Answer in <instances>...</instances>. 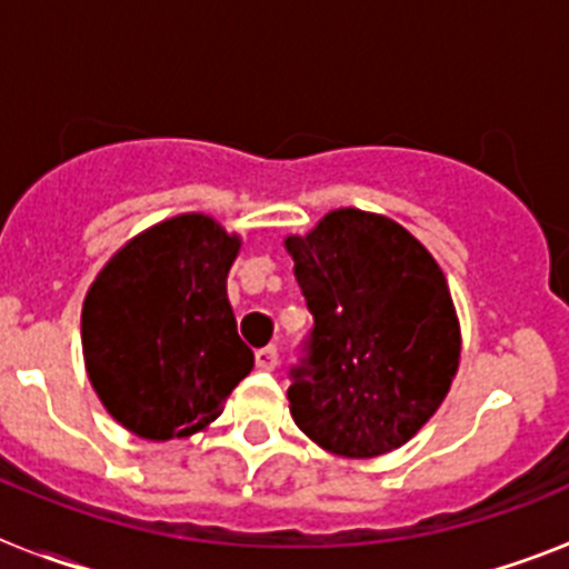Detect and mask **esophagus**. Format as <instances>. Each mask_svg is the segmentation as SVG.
I'll return each mask as SVG.
<instances>
[{
    "instance_id": "obj_1",
    "label": "esophagus",
    "mask_w": 569,
    "mask_h": 569,
    "mask_svg": "<svg viewBox=\"0 0 569 569\" xmlns=\"http://www.w3.org/2000/svg\"><path fill=\"white\" fill-rule=\"evenodd\" d=\"M276 365H279V350L273 345L256 350V367L259 370H276Z\"/></svg>"
}]
</instances>
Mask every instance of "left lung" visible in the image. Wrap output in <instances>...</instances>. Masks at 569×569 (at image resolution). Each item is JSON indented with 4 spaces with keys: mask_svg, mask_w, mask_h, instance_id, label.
<instances>
[{
    "mask_svg": "<svg viewBox=\"0 0 569 569\" xmlns=\"http://www.w3.org/2000/svg\"><path fill=\"white\" fill-rule=\"evenodd\" d=\"M284 248L313 313L290 367L293 421L330 453H390L439 410L459 367L445 273L401 224L356 208Z\"/></svg>",
    "mask_w": 569,
    "mask_h": 569,
    "instance_id": "left-lung-1",
    "label": "left lung"
}]
</instances>
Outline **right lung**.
<instances>
[{
	"label": "right lung",
	"mask_w": 569,
	"mask_h": 569,
	"mask_svg": "<svg viewBox=\"0 0 569 569\" xmlns=\"http://www.w3.org/2000/svg\"><path fill=\"white\" fill-rule=\"evenodd\" d=\"M239 239L184 213L130 239L90 284L84 365L108 413L142 439L208 427L253 370L228 301Z\"/></svg>",
	"instance_id": "obj_1"
}]
</instances>
